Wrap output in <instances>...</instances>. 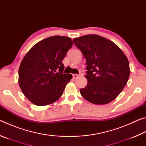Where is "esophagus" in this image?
Wrapping results in <instances>:
<instances>
[{"instance_id":"34e87169","label":"esophagus","mask_w":146,"mask_h":146,"mask_svg":"<svg viewBox=\"0 0 146 146\" xmlns=\"http://www.w3.org/2000/svg\"><path fill=\"white\" fill-rule=\"evenodd\" d=\"M78 75H76V74H73V78L74 79H76V78H78Z\"/></svg>"}]
</instances>
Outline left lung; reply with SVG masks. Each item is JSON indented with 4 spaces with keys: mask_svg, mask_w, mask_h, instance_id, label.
<instances>
[{
    "mask_svg": "<svg viewBox=\"0 0 146 146\" xmlns=\"http://www.w3.org/2000/svg\"><path fill=\"white\" fill-rule=\"evenodd\" d=\"M86 60L88 84L80 89L81 95L94 104H106L117 98L130 75L127 56L119 47L97 35L73 39Z\"/></svg>",
    "mask_w": 146,
    "mask_h": 146,
    "instance_id": "1",
    "label": "left lung"
}]
</instances>
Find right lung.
Instances as JSON below:
<instances>
[{"mask_svg": "<svg viewBox=\"0 0 146 146\" xmlns=\"http://www.w3.org/2000/svg\"><path fill=\"white\" fill-rule=\"evenodd\" d=\"M73 44L68 36H52L34 45L19 70V84L25 97L38 106L56 102L72 78L62 62Z\"/></svg>", "mask_w": 146, "mask_h": 146, "instance_id": "right-lung-1", "label": "right lung"}]
</instances>
